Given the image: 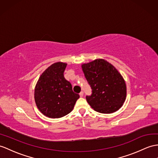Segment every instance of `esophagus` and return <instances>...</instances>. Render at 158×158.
<instances>
[{
  "label": "esophagus",
  "instance_id": "obj_1",
  "mask_svg": "<svg viewBox=\"0 0 158 158\" xmlns=\"http://www.w3.org/2000/svg\"><path fill=\"white\" fill-rule=\"evenodd\" d=\"M79 94H80V97H82L83 95H84V92H83V91H81V92H80Z\"/></svg>",
  "mask_w": 158,
  "mask_h": 158
}]
</instances>
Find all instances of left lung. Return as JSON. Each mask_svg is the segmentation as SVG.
I'll return each mask as SVG.
<instances>
[{"label":"left lung","instance_id":"left-lung-1","mask_svg":"<svg viewBox=\"0 0 158 158\" xmlns=\"http://www.w3.org/2000/svg\"><path fill=\"white\" fill-rule=\"evenodd\" d=\"M85 78L92 88V94L86 99L94 110L109 114L123 105L127 87L121 74L112 64L97 59L82 65Z\"/></svg>","mask_w":158,"mask_h":158}]
</instances>
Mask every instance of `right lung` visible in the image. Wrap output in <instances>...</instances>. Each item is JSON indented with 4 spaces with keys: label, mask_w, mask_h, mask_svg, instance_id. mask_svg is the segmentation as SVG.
<instances>
[{
    "label": "right lung",
    "mask_w": 158,
    "mask_h": 158,
    "mask_svg": "<svg viewBox=\"0 0 158 158\" xmlns=\"http://www.w3.org/2000/svg\"><path fill=\"white\" fill-rule=\"evenodd\" d=\"M67 64L56 62L42 73L35 88L34 98L40 112L55 118L64 117L74 109L80 98L72 90V84L65 79Z\"/></svg>",
    "instance_id": "right-lung-1"
}]
</instances>
